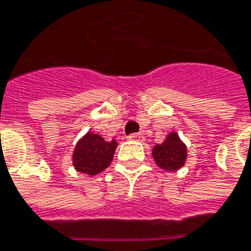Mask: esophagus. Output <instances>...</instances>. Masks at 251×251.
<instances>
[{"label":"esophagus","mask_w":251,"mask_h":251,"mask_svg":"<svg viewBox=\"0 0 251 251\" xmlns=\"http://www.w3.org/2000/svg\"><path fill=\"white\" fill-rule=\"evenodd\" d=\"M128 140L138 141V142H142V141L145 140V137H144L142 134H131V135H128Z\"/></svg>","instance_id":"esophagus-1"}]
</instances>
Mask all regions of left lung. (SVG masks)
<instances>
[{
  "mask_svg": "<svg viewBox=\"0 0 251 251\" xmlns=\"http://www.w3.org/2000/svg\"><path fill=\"white\" fill-rule=\"evenodd\" d=\"M152 155L159 168L175 172L186 163L187 148L178 138L177 132H170L162 144L155 145Z\"/></svg>",
  "mask_w": 251,
  "mask_h": 251,
  "instance_id": "1",
  "label": "left lung"
}]
</instances>
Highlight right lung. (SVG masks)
I'll return each instance as SVG.
<instances>
[{
  "instance_id": "right-lung-1",
  "label": "right lung",
  "mask_w": 251,
  "mask_h": 251,
  "mask_svg": "<svg viewBox=\"0 0 251 251\" xmlns=\"http://www.w3.org/2000/svg\"><path fill=\"white\" fill-rule=\"evenodd\" d=\"M116 148V140L107 142L100 135L88 132L83 138L78 141L74 150V168L81 173L95 176L110 165Z\"/></svg>"
}]
</instances>
